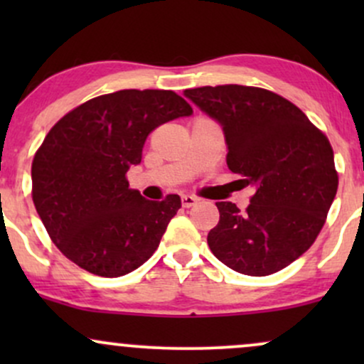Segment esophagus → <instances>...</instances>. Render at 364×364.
<instances>
[{
  "label": "esophagus",
  "instance_id": "esophagus-1",
  "mask_svg": "<svg viewBox=\"0 0 364 364\" xmlns=\"http://www.w3.org/2000/svg\"><path fill=\"white\" fill-rule=\"evenodd\" d=\"M196 202H198V198H196V196H191V195H183L181 196V203H183V207H185V208L193 207Z\"/></svg>",
  "mask_w": 364,
  "mask_h": 364
}]
</instances>
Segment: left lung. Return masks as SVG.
Here are the masks:
<instances>
[{
  "label": "left lung",
  "instance_id": "1",
  "mask_svg": "<svg viewBox=\"0 0 364 364\" xmlns=\"http://www.w3.org/2000/svg\"><path fill=\"white\" fill-rule=\"evenodd\" d=\"M185 95L224 129L228 166L257 188L245 212L217 202L207 243L224 265L270 275L315 243L336 198L332 145L306 114L275 92L246 85L188 89Z\"/></svg>",
  "mask_w": 364,
  "mask_h": 364
}]
</instances>
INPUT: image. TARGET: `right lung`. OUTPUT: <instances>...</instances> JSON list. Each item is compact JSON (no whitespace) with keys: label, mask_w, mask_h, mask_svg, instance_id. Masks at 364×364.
I'll return each instance as SVG.
<instances>
[{"label":"right lung","mask_w":364,"mask_h":364,"mask_svg":"<svg viewBox=\"0 0 364 364\" xmlns=\"http://www.w3.org/2000/svg\"><path fill=\"white\" fill-rule=\"evenodd\" d=\"M191 112L173 90L128 89L80 104L49 129L32 161V200L68 260L121 277L152 257L181 198L145 200L127 173L150 132Z\"/></svg>","instance_id":"1"}]
</instances>
